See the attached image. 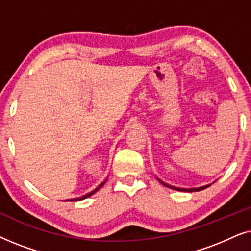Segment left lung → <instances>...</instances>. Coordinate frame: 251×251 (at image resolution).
Here are the masks:
<instances>
[{
  "label": "left lung",
  "instance_id": "obj_1",
  "mask_svg": "<svg viewBox=\"0 0 251 251\" xmlns=\"http://www.w3.org/2000/svg\"><path fill=\"white\" fill-rule=\"evenodd\" d=\"M159 181L162 185H164V186L169 187V188H173V190H176V191H180V192H198V191H201V190H204V188H207L209 185H207V186H202V187H198V188H179V187H175V186H171V185H168L164 183V181L160 180Z\"/></svg>",
  "mask_w": 251,
  "mask_h": 251
}]
</instances>
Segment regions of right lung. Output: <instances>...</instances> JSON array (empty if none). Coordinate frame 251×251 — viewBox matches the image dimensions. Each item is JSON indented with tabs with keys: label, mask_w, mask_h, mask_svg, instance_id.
Wrapping results in <instances>:
<instances>
[{
	"label": "right lung",
	"mask_w": 251,
	"mask_h": 251,
	"mask_svg": "<svg viewBox=\"0 0 251 251\" xmlns=\"http://www.w3.org/2000/svg\"><path fill=\"white\" fill-rule=\"evenodd\" d=\"M105 181H106V180H105ZM105 181H104V183H101L100 185H99V186H98L97 188H96V190H94V191H92V192H90V193H88L87 195H83V197H81V198H76V199H71L70 201H78V200H83V199H87V198H89V197H90V195L94 194L95 192H97V191L99 190V188H100V187L102 186V185L105 184Z\"/></svg>",
	"instance_id": "1"
}]
</instances>
